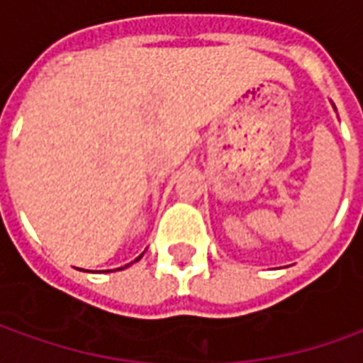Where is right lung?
I'll use <instances>...</instances> for the list:
<instances>
[{"label":"right lung","mask_w":363,"mask_h":363,"mask_svg":"<svg viewBox=\"0 0 363 363\" xmlns=\"http://www.w3.org/2000/svg\"><path fill=\"white\" fill-rule=\"evenodd\" d=\"M140 259H142V255H140L138 259H134V261H132V262H138ZM132 262H130V264H132ZM130 264H124V267H120V269H114V271H122V269H126V267H130ZM102 272H104V271H102ZM106 272H108V271H106Z\"/></svg>","instance_id":"obj_1"}]
</instances>
